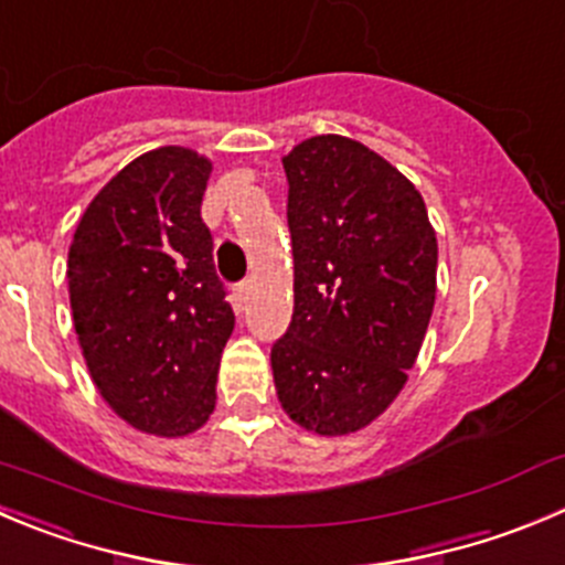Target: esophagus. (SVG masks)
Returning <instances> with one entry per match:
<instances>
[{
    "mask_svg": "<svg viewBox=\"0 0 565 565\" xmlns=\"http://www.w3.org/2000/svg\"><path fill=\"white\" fill-rule=\"evenodd\" d=\"M246 299H249V279H244V282H238V286H235V305H238V308H244Z\"/></svg>",
    "mask_w": 565,
    "mask_h": 565,
    "instance_id": "1",
    "label": "esophagus"
}]
</instances>
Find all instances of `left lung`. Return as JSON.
<instances>
[{
    "instance_id": "1",
    "label": "left lung",
    "mask_w": 565,
    "mask_h": 565,
    "mask_svg": "<svg viewBox=\"0 0 565 565\" xmlns=\"http://www.w3.org/2000/svg\"><path fill=\"white\" fill-rule=\"evenodd\" d=\"M294 244V316L271 347L277 396L319 435L380 416L407 380L435 305L438 244L422 193L343 136L282 158Z\"/></svg>"
}]
</instances>
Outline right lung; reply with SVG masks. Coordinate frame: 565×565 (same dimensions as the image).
Segmentation results:
<instances>
[{"label": "right lung", "mask_w": 565, "mask_h": 565, "mask_svg": "<svg viewBox=\"0 0 565 565\" xmlns=\"http://www.w3.org/2000/svg\"><path fill=\"white\" fill-rule=\"evenodd\" d=\"M211 160L160 147L94 196L68 249L74 330L96 388L154 435H188L216 407L235 313L202 222Z\"/></svg>", "instance_id": "obj_1"}]
</instances>
